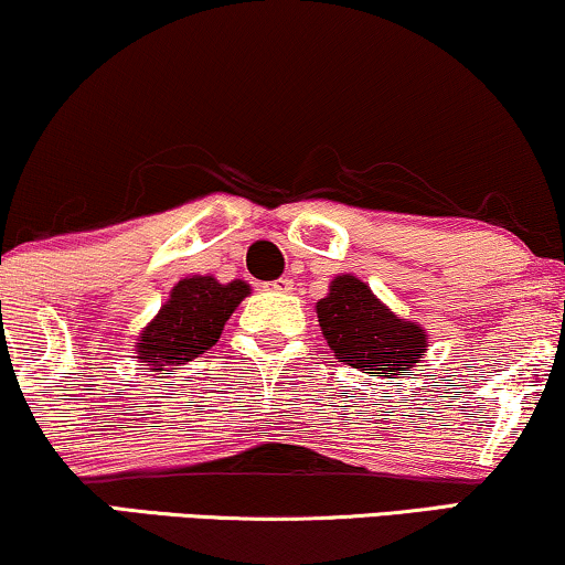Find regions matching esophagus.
<instances>
[{"label":"esophagus","mask_w":565,"mask_h":565,"mask_svg":"<svg viewBox=\"0 0 565 565\" xmlns=\"http://www.w3.org/2000/svg\"><path fill=\"white\" fill-rule=\"evenodd\" d=\"M270 291H291L295 289V281L291 278H276V281L268 284Z\"/></svg>","instance_id":"obj_1"}]
</instances>
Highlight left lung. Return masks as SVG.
<instances>
[{"mask_svg": "<svg viewBox=\"0 0 565 565\" xmlns=\"http://www.w3.org/2000/svg\"><path fill=\"white\" fill-rule=\"evenodd\" d=\"M316 310L339 363L363 373L405 376L426 352V331L394 316L355 276H337Z\"/></svg>", "mask_w": 565, "mask_h": 565, "instance_id": "obj_1", "label": "left lung"}]
</instances>
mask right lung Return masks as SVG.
I'll return each instance as SVG.
<instances>
[{
  "instance_id": "obj_1",
  "label": "right lung",
  "mask_w": 565,
  "mask_h": 565,
  "mask_svg": "<svg viewBox=\"0 0 565 565\" xmlns=\"http://www.w3.org/2000/svg\"><path fill=\"white\" fill-rule=\"evenodd\" d=\"M247 295L249 287L244 281L217 284L210 276L183 278L173 287L171 300L141 331L136 355L141 363L152 365V371L200 358L221 339L228 316Z\"/></svg>"
}]
</instances>
